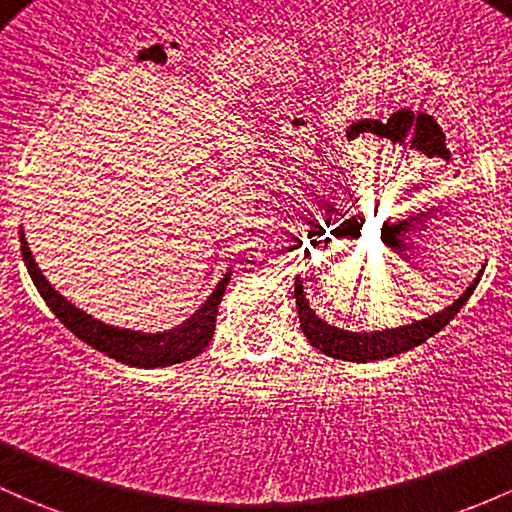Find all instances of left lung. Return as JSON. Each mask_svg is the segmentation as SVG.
Returning <instances> with one entry per match:
<instances>
[{
	"label": "left lung",
	"instance_id": "left-lung-1",
	"mask_svg": "<svg viewBox=\"0 0 512 512\" xmlns=\"http://www.w3.org/2000/svg\"><path fill=\"white\" fill-rule=\"evenodd\" d=\"M481 277V274H478ZM478 287V279H473V284L461 294L459 299L451 306H446L439 314L429 316V319L417 321V324L400 326V328H385V331H370V333H353V331H341L336 326H328L326 321H321L316 316V311L309 309L304 299V287H301V279L297 277L294 282V297H297V309H299V324L304 336L309 338V343L314 348H319L321 353L331 355L338 360H353V363H370V360H383L392 358L397 353H405L410 348L419 346L427 338H432L434 333H439L441 328L449 324L456 314L461 311V306L469 301L473 289Z\"/></svg>",
	"mask_w": 512,
	"mask_h": 512
}]
</instances>
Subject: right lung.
Masks as SVG:
<instances>
[{"label":"right lung","instance_id":"right-lung-1","mask_svg":"<svg viewBox=\"0 0 512 512\" xmlns=\"http://www.w3.org/2000/svg\"><path fill=\"white\" fill-rule=\"evenodd\" d=\"M21 238V257H24V265L29 270L31 279H34L36 289L48 304V309L56 314V319L61 321L68 331L75 333L80 341H85L88 346H93L95 351L110 355V358L120 360V363L132 365V368H166V365L184 363V360L196 358L203 348L211 343L215 333V319H218V306L223 301L225 287L230 282V272L225 274L223 282L215 287V292L208 297L206 304L179 328H171L164 333H139V331H127V328H115L107 326L102 321L93 319L85 311L75 309L71 301H66L51 284L46 282L39 265L34 262L29 245H26L24 233H19Z\"/></svg>","mask_w":512,"mask_h":512}]
</instances>
